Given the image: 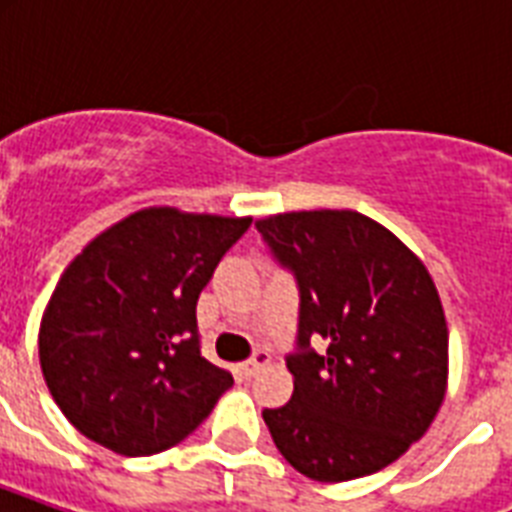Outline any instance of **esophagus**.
Returning a JSON list of instances; mask_svg holds the SVG:
<instances>
[{
	"mask_svg": "<svg viewBox=\"0 0 512 512\" xmlns=\"http://www.w3.org/2000/svg\"><path fill=\"white\" fill-rule=\"evenodd\" d=\"M271 361V356H268V350H255L252 353V358H247V361H241L239 364V372L244 374V377H252L255 372H260L265 364Z\"/></svg>",
	"mask_w": 512,
	"mask_h": 512,
	"instance_id": "obj_1",
	"label": "esophagus"
}]
</instances>
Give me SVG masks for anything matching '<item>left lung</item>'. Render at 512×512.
Segmentation results:
<instances>
[{"instance_id": "left-lung-1", "label": "left lung", "mask_w": 512, "mask_h": 512, "mask_svg": "<svg viewBox=\"0 0 512 512\" xmlns=\"http://www.w3.org/2000/svg\"><path fill=\"white\" fill-rule=\"evenodd\" d=\"M255 225L300 292L287 353L295 393L263 409L273 444L313 481L388 468L444 401L449 332L430 273L388 228L350 209L287 212Z\"/></svg>"}]
</instances>
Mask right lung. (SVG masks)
<instances>
[{"instance_id": "1", "label": "right lung", "mask_w": 512, "mask_h": 512, "mask_svg": "<svg viewBox=\"0 0 512 512\" xmlns=\"http://www.w3.org/2000/svg\"><path fill=\"white\" fill-rule=\"evenodd\" d=\"M249 225L151 207L74 257L44 311L39 364L82 436L148 457L207 420L233 377L201 356L196 303Z\"/></svg>"}]
</instances>
